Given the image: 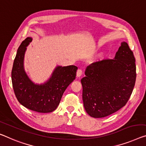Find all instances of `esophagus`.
Here are the masks:
<instances>
[{"instance_id": "1", "label": "esophagus", "mask_w": 146, "mask_h": 146, "mask_svg": "<svg viewBox=\"0 0 146 146\" xmlns=\"http://www.w3.org/2000/svg\"><path fill=\"white\" fill-rule=\"evenodd\" d=\"M82 74H83L82 70H81V69H78V71H77V76H78V77H80V76L82 75Z\"/></svg>"}]
</instances>
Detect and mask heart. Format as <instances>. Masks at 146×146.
<instances>
[{
  "mask_svg": "<svg viewBox=\"0 0 146 146\" xmlns=\"http://www.w3.org/2000/svg\"><path fill=\"white\" fill-rule=\"evenodd\" d=\"M104 57V53H101V54L100 55V57Z\"/></svg>",
  "mask_w": 146,
  "mask_h": 146,
  "instance_id": "1",
  "label": "heart"
}]
</instances>
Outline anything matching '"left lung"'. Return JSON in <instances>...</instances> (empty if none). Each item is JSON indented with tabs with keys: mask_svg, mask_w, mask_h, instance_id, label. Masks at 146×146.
<instances>
[{
	"mask_svg": "<svg viewBox=\"0 0 146 146\" xmlns=\"http://www.w3.org/2000/svg\"><path fill=\"white\" fill-rule=\"evenodd\" d=\"M81 80L82 98L87 113L101 118L115 113L129 100L135 85V58L123 42L113 59H104L86 68Z\"/></svg>",
	"mask_w": 146,
	"mask_h": 146,
	"instance_id": "left-lung-1",
	"label": "left lung"
}]
</instances>
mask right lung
<instances>
[{
	"instance_id": "1",
	"label": "right lung",
	"mask_w": 146,
	"mask_h": 146,
	"mask_svg": "<svg viewBox=\"0 0 146 146\" xmlns=\"http://www.w3.org/2000/svg\"><path fill=\"white\" fill-rule=\"evenodd\" d=\"M32 40L31 37L27 38L17 50L12 70L13 89L17 100L23 106L39 113H49L59 106L64 91L75 80L78 67L58 66L46 83L34 84L23 66L26 47Z\"/></svg>"
}]
</instances>
